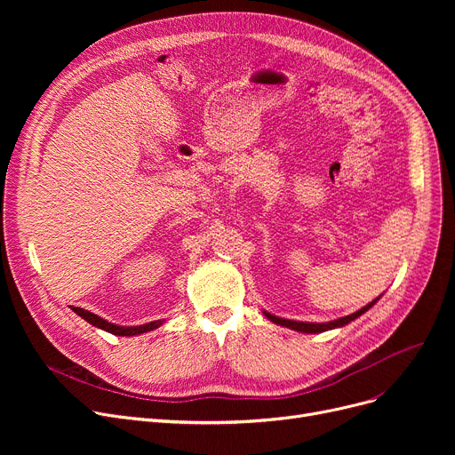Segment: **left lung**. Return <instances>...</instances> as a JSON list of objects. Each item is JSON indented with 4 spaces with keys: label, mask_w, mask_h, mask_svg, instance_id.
<instances>
[{
    "label": "left lung",
    "mask_w": 455,
    "mask_h": 455,
    "mask_svg": "<svg viewBox=\"0 0 455 455\" xmlns=\"http://www.w3.org/2000/svg\"><path fill=\"white\" fill-rule=\"evenodd\" d=\"M379 297H381V295H379ZM379 297L374 299L372 302H369L367 306H363L362 309H357V312H354V314H350V315H347V317H339V319H336V321H330V323H302V321L282 319V317H276V315H273V314H269V312H264V314H266V317H267L269 321H273L275 324H280V326H285V328H291V330H297V331H302V333H321V331H326V330L341 328V326L352 323L354 319H357L360 315H363L365 312H369V309L379 300Z\"/></svg>",
    "instance_id": "obj_1"
}]
</instances>
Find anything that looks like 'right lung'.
I'll return each mask as SVG.
<instances>
[{
    "label": "right lung",
    "instance_id": "1",
    "mask_svg": "<svg viewBox=\"0 0 455 455\" xmlns=\"http://www.w3.org/2000/svg\"><path fill=\"white\" fill-rule=\"evenodd\" d=\"M74 312L83 317L84 321H88L90 324H93L95 328H101L108 333H114V336H140V333H146V331H151L155 328H158L164 321H153V323H148V324H140V326H119V324H114V323H108L105 319H101L100 315H95L92 312H88V309H83V307H71Z\"/></svg>",
    "mask_w": 455,
    "mask_h": 455
}]
</instances>
